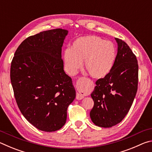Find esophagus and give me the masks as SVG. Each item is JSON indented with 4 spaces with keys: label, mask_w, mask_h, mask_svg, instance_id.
<instances>
[{
    "label": "esophagus",
    "mask_w": 152,
    "mask_h": 152,
    "mask_svg": "<svg viewBox=\"0 0 152 152\" xmlns=\"http://www.w3.org/2000/svg\"><path fill=\"white\" fill-rule=\"evenodd\" d=\"M76 87L78 92L76 93V99L81 100L85 96L87 91H88V84L84 78H80L76 82Z\"/></svg>",
    "instance_id": "1"
}]
</instances>
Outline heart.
I'll use <instances>...</instances> for the list:
<instances>
[{
    "label": "heart",
    "mask_w": 152,
    "mask_h": 152,
    "mask_svg": "<svg viewBox=\"0 0 152 152\" xmlns=\"http://www.w3.org/2000/svg\"><path fill=\"white\" fill-rule=\"evenodd\" d=\"M115 60V45L96 35L78 38L64 54V64L69 74H76L84 61L86 71L94 78L107 76L112 70Z\"/></svg>",
    "instance_id": "1"
}]
</instances>
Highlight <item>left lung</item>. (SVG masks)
Returning a JSON list of instances; mask_svg holds the SVG:
<instances>
[{
    "instance_id": "1",
    "label": "left lung",
    "mask_w": 152,
    "mask_h": 152,
    "mask_svg": "<svg viewBox=\"0 0 152 152\" xmlns=\"http://www.w3.org/2000/svg\"><path fill=\"white\" fill-rule=\"evenodd\" d=\"M117 54L110 72L96 82L92 92L94 107L92 121L101 127H111L124 119L133 104L138 85L137 58L129 45L115 38Z\"/></svg>"
}]
</instances>
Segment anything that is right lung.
<instances>
[{"label": "right lung", "instance_id": "right-lung-1", "mask_svg": "<svg viewBox=\"0 0 152 152\" xmlns=\"http://www.w3.org/2000/svg\"><path fill=\"white\" fill-rule=\"evenodd\" d=\"M68 33L55 29L30 36L18 47L11 61V82L19 109L43 132H55L65 125L67 109L76 97L61 59Z\"/></svg>", "mask_w": 152, "mask_h": 152}]
</instances>
